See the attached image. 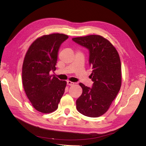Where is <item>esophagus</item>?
<instances>
[{
  "mask_svg": "<svg viewBox=\"0 0 146 146\" xmlns=\"http://www.w3.org/2000/svg\"><path fill=\"white\" fill-rule=\"evenodd\" d=\"M74 84H75V83H73L72 82H70V81H67V85H68L71 86V85H73Z\"/></svg>",
  "mask_w": 146,
  "mask_h": 146,
  "instance_id": "34e87169",
  "label": "esophagus"
}]
</instances>
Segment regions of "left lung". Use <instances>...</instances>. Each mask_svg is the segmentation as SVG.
Masks as SVG:
<instances>
[{
  "label": "left lung",
  "instance_id": "left-lung-1",
  "mask_svg": "<svg viewBox=\"0 0 146 146\" xmlns=\"http://www.w3.org/2000/svg\"><path fill=\"white\" fill-rule=\"evenodd\" d=\"M89 51V64L92 68V88L80 83L83 92L77 99L76 108L80 113L98 117L109 108L119 93L121 83V63L119 53L110 41L99 35L72 39Z\"/></svg>",
  "mask_w": 146,
  "mask_h": 146
}]
</instances>
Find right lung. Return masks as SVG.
I'll return each instance as SVG.
<instances>
[{"label":"right lung","instance_id":"obj_1","mask_svg":"<svg viewBox=\"0 0 146 146\" xmlns=\"http://www.w3.org/2000/svg\"><path fill=\"white\" fill-rule=\"evenodd\" d=\"M68 38L63 34L42 36L30 46L24 58L22 79L24 91L36 110L47 113L56 110L66 82L49 75L55 71L58 51Z\"/></svg>","mask_w":146,"mask_h":146}]
</instances>
